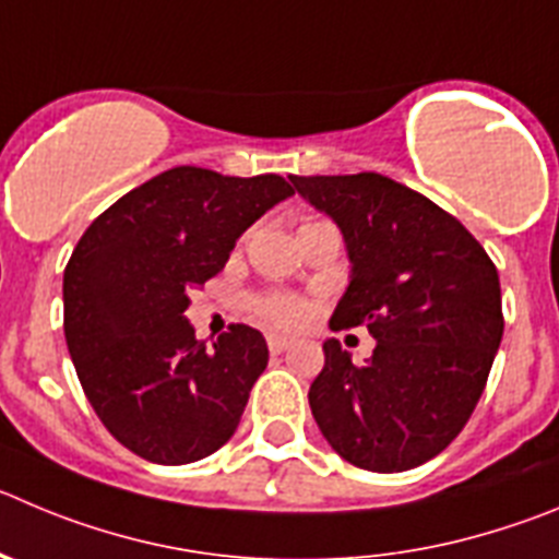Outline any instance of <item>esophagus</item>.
I'll return each instance as SVG.
<instances>
[{
	"mask_svg": "<svg viewBox=\"0 0 559 559\" xmlns=\"http://www.w3.org/2000/svg\"><path fill=\"white\" fill-rule=\"evenodd\" d=\"M290 337H285V335H269V352L271 355H280V352H285L290 346Z\"/></svg>",
	"mask_w": 559,
	"mask_h": 559,
	"instance_id": "esophagus-1",
	"label": "esophagus"
}]
</instances>
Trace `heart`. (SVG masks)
<instances>
[{"mask_svg": "<svg viewBox=\"0 0 559 559\" xmlns=\"http://www.w3.org/2000/svg\"><path fill=\"white\" fill-rule=\"evenodd\" d=\"M254 310L265 324L276 326V330H296L310 319V305L299 296H263V299H258Z\"/></svg>", "mask_w": 559, "mask_h": 559, "instance_id": "b5f03b06", "label": "heart"}]
</instances>
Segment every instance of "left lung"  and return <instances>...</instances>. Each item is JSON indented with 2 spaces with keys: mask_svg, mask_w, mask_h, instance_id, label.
I'll use <instances>...</instances> for the list:
<instances>
[{
  "mask_svg": "<svg viewBox=\"0 0 559 559\" xmlns=\"http://www.w3.org/2000/svg\"><path fill=\"white\" fill-rule=\"evenodd\" d=\"M341 227L352 276L330 326H368L377 346L355 366L335 337L310 385L321 435L377 474L427 463L477 407L499 352V271L447 210L382 174L290 177Z\"/></svg>",
  "mask_w": 559,
  "mask_h": 559,
  "instance_id": "8db88e82",
  "label": "left lung"
}]
</instances>
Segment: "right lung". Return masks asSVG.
<instances>
[{
    "mask_svg": "<svg viewBox=\"0 0 559 559\" xmlns=\"http://www.w3.org/2000/svg\"><path fill=\"white\" fill-rule=\"evenodd\" d=\"M294 197L280 174H157L94 218L63 274V330L80 385L138 457L186 465L222 449L269 366L258 330L197 341L188 290L216 276L235 240Z\"/></svg>",
    "mask_w": 559,
    "mask_h": 559,
    "instance_id": "add662e5",
    "label": "right lung"
}]
</instances>
